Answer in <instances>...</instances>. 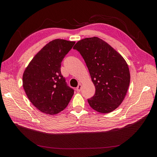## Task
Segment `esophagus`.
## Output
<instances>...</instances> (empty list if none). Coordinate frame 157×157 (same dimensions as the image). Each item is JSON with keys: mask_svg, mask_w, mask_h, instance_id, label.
I'll return each mask as SVG.
<instances>
[{"mask_svg": "<svg viewBox=\"0 0 157 157\" xmlns=\"http://www.w3.org/2000/svg\"><path fill=\"white\" fill-rule=\"evenodd\" d=\"M81 88H82V85H81V84H79L78 85V86L77 87V91L80 92V90H81Z\"/></svg>", "mask_w": 157, "mask_h": 157, "instance_id": "obj_1", "label": "esophagus"}]
</instances>
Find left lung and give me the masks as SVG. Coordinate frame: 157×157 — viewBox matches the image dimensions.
<instances>
[{"mask_svg":"<svg viewBox=\"0 0 157 157\" xmlns=\"http://www.w3.org/2000/svg\"><path fill=\"white\" fill-rule=\"evenodd\" d=\"M73 49L82 56L96 88L88 99L90 106L99 113L112 112L124 100L129 87L130 74L125 59L96 36L78 41Z\"/></svg>","mask_w":157,"mask_h":157,"instance_id":"8db88e82","label":"left lung"}]
</instances>
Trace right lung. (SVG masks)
Masks as SVG:
<instances>
[{"instance_id":"obj_1","label":"right lung","mask_w":157,"mask_h":157,"mask_svg":"<svg viewBox=\"0 0 157 157\" xmlns=\"http://www.w3.org/2000/svg\"><path fill=\"white\" fill-rule=\"evenodd\" d=\"M75 42L55 39L46 44L30 61L23 75V86L36 108L55 115L67 106L74 90L61 73V63Z\"/></svg>"}]
</instances>
